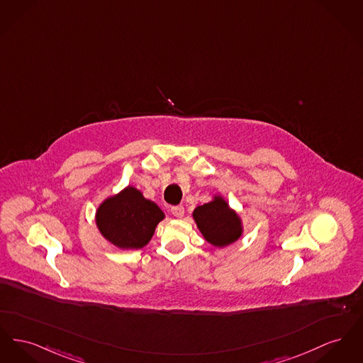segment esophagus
Masks as SVG:
<instances>
[{
    "label": "esophagus",
    "instance_id": "1",
    "mask_svg": "<svg viewBox=\"0 0 363 363\" xmlns=\"http://www.w3.org/2000/svg\"><path fill=\"white\" fill-rule=\"evenodd\" d=\"M171 213L177 218H182L185 213V208L182 206H174V207H171Z\"/></svg>",
    "mask_w": 363,
    "mask_h": 363
}]
</instances>
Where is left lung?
I'll use <instances>...</instances> for the list:
<instances>
[{
    "mask_svg": "<svg viewBox=\"0 0 363 363\" xmlns=\"http://www.w3.org/2000/svg\"><path fill=\"white\" fill-rule=\"evenodd\" d=\"M193 219L206 241L213 247L233 244L242 235L240 216L222 196H213L211 201L196 207Z\"/></svg>",
    "mask_w": 363,
    "mask_h": 363,
    "instance_id": "left-lung-1",
    "label": "left lung"
}]
</instances>
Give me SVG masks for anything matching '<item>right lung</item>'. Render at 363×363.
Listing matches in <instances>:
<instances>
[{
	"label": "right lung",
	"mask_w": 363,
	"mask_h": 363,
	"mask_svg": "<svg viewBox=\"0 0 363 363\" xmlns=\"http://www.w3.org/2000/svg\"><path fill=\"white\" fill-rule=\"evenodd\" d=\"M164 213L134 186L106 199L96 213L100 233L121 250L145 247Z\"/></svg>",
	"instance_id": "obj_1"
}]
</instances>
